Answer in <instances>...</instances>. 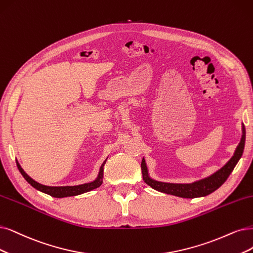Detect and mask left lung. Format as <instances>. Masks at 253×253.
Segmentation results:
<instances>
[{"label":"left lung","mask_w":253,"mask_h":253,"mask_svg":"<svg viewBox=\"0 0 253 253\" xmlns=\"http://www.w3.org/2000/svg\"><path fill=\"white\" fill-rule=\"evenodd\" d=\"M245 138H246V131H245V126L244 124L242 125V137L241 141L236 149L235 153H233L232 157L224 165L220 170L214 172L211 176L207 177V178H203L201 180L195 181L192 183H169V182H162L152 179L150 176H149L148 169L146 166V162L143 158L142 161V173H143V179L144 181L150 185L152 189L162 192L165 194L174 195L177 197L181 198H197V197H204V196L210 195L211 193L214 192L217 189L226 181L228 176L235 169L236 165L240 161L242 157L243 151H244V146H245Z\"/></svg>","instance_id":"left-lung-1"}]
</instances>
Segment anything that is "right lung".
I'll return each instance as SVG.
<instances>
[{"label":"right lung","mask_w":253,"mask_h":253,"mask_svg":"<svg viewBox=\"0 0 253 253\" xmlns=\"http://www.w3.org/2000/svg\"><path fill=\"white\" fill-rule=\"evenodd\" d=\"M106 161L102 164L101 168H100V171H99V175L96 178V180H93L92 182H88V183H84V184H79V185H74V186H48V185H43L41 184L39 182H36L35 180H33L29 175H27L26 172L22 169L21 165L16 162V166L18 168V170H20L21 174L23 175L24 178L28 181V183H30L34 189L39 190L42 193L48 194L52 197L55 198H63V197H70V196H77L83 193H86L89 192L93 189H97L99 186L102 184L103 182V167H104Z\"/></svg>","instance_id":"right-lung-1"}]
</instances>
